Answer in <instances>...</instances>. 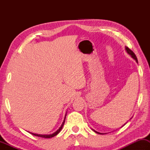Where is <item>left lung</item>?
<instances>
[{
  "mask_svg": "<svg viewBox=\"0 0 150 150\" xmlns=\"http://www.w3.org/2000/svg\"><path fill=\"white\" fill-rule=\"evenodd\" d=\"M125 50H126V52L127 53H128V54H129V55H130V56L132 57L133 58V59H135L136 60V62H137V63H138V59H137V57H136V55H135V54H134V53L132 52V51L131 50H130V49H129V48L128 47H125ZM130 118V119H131ZM125 124H126V123L125 124H124V125H122V126L121 127H122V126H124V125H125ZM92 130L94 131V132H96V133H97V134H106V133H105V134H104V133H100V132H96V131H95V130H93V129H92Z\"/></svg>",
  "mask_w": 150,
  "mask_h": 150,
  "instance_id": "8db88e82",
  "label": "left lung"
}]
</instances>
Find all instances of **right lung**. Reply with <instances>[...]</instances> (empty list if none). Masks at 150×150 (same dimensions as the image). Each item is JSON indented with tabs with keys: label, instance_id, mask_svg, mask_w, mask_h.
Instances as JSON below:
<instances>
[{
	"label": "right lung",
	"instance_id": "add662e5",
	"mask_svg": "<svg viewBox=\"0 0 150 150\" xmlns=\"http://www.w3.org/2000/svg\"><path fill=\"white\" fill-rule=\"evenodd\" d=\"M66 115H67V112L65 114V118H64V120H63V122L62 125L59 127V128L58 129L57 131H55L54 133L53 134H34V133H32V132H30V134H32V135L35 136H38V137H41V138H52V137H54L55 136H56L57 134L59 133V132L62 130V129L63 128V125H64V123H65V118H66Z\"/></svg>",
	"mask_w": 150,
	"mask_h": 150
}]
</instances>
